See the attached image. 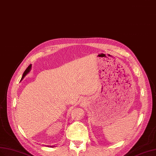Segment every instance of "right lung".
<instances>
[{"mask_svg":"<svg viewBox=\"0 0 156 156\" xmlns=\"http://www.w3.org/2000/svg\"><path fill=\"white\" fill-rule=\"evenodd\" d=\"M30 69H31V65H30L28 66V67L26 69V70H25V72H24L23 74V76H22V78H21V80H23V79L24 78V77L25 76L30 72Z\"/></svg>","mask_w":156,"mask_h":156,"instance_id":"1","label":"right lung"}]
</instances>
